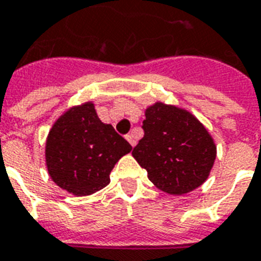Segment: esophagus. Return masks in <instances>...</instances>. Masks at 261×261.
Wrapping results in <instances>:
<instances>
[{
    "label": "esophagus",
    "mask_w": 261,
    "mask_h": 261,
    "mask_svg": "<svg viewBox=\"0 0 261 261\" xmlns=\"http://www.w3.org/2000/svg\"><path fill=\"white\" fill-rule=\"evenodd\" d=\"M126 140L129 141V144L132 145V147H135V145H136V137H135V135H133V133H129V135H126Z\"/></svg>",
    "instance_id": "esophagus-1"
}]
</instances>
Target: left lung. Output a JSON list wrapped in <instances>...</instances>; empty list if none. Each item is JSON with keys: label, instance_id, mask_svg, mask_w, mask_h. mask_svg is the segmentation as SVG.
I'll return each instance as SVG.
<instances>
[{"label": "left lung", "instance_id": "left-lung-1", "mask_svg": "<svg viewBox=\"0 0 261 261\" xmlns=\"http://www.w3.org/2000/svg\"><path fill=\"white\" fill-rule=\"evenodd\" d=\"M144 114V137L132 155L149 181L174 196L203 185L217 158V145L205 126L191 112L163 102L148 106Z\"/></svg>", "mask_w": 261, "mask_h": 261}]
</instances>
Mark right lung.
Listing matches in <instances>:
<instances>
[{"label": "right lung", "mask_w": 261, "mask_h": 261, "mask_svg": "<svg viewBox=\"0 0 261 261\" xmlns=\"http://www.w3.org/2000/svg\"><path fill=\"white\" fill-rule=\"evenodd\" d=\"M132 145L99 120L95 105L72 106L54 122L44 158L50 178L74 196H88L110 182L113 167Z\"/></svg>", "instance_id": "1"}]
</instances>
